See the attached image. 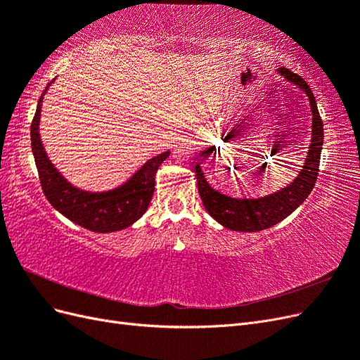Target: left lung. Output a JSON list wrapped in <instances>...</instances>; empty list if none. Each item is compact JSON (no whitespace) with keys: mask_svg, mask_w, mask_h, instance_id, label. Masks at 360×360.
I'll return each instance as SVG.
<instances>
[{"mask_svg":"<svg viewBox=\"0 0 360 360\" xmlns=\"http://www.w3.org/2000/svg\"><path fill=\"white\" fill-rule=\"evenodd\" d=\"M278 73H281L290 82L300 86L307 93L312 111L311 146L308 150L307 160H304V165L302 167L299 176L294 179V181L275 193L266 195L263 198L237 200L226 197V195H222L221 192L210 188V184L204 179L200 165L195 167L198 192L205 210L209 212L213 219H216L225 228H230L233 231L255 233L267 230V228L284 221L287 216H290L308 198V195L314 189L315 181H317L324 139L323 122L319 112L317 102H315V97L309 89V85L299 75L292 73L285 68L278 69Z\"/></svg>","mask_w":360,"mask_h":360,"instance_id":"1","label":"left lung"}]
</instances>
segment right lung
Wrapping results in <instances>:
<instances>
[{"label": "right lung", "instance_id": "add662e5", "mask_svg": "<svg viewBox=\"0 0 360 360\" xmlns=\"http://www.w3.org/2000/svg\"><path fill=\"white\" fill-rule=\"evenodd\" d=\"M49 85L51 84L46 85L40 96L31 123V148L43 193L53 209H57L68 219L86 230L94 233L124 230L136 222L148 209L150 200L155 192V176L160 163L169 156V151L147 160L132 179L112 191L86 192L72 186L52 165L40 141L39 120L41 102Z\"/></svg>", "mask_w": 360, "mask_h": 360}]
</instances>
